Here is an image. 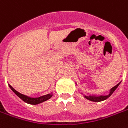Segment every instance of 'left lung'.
I'll return each mask as SVG.
<instances>
[{
    "label": "left lung",
    "mask_w": 128,
    "mask_h": 128,
    "mask_svg": "<svg viewBox=\"0 0 128 128\" xmlns=\"http://www.w3.org/2000/svg\"><path fill=\"white\" fill-rule=\"evenodd\" d=\"M120 82L119 84H118L117 85L115 86L114 87H113L110 90V94L108 95L107 96H84V97L86 98V99L89 100L90 101L92 102H101V101H104V100H105L107 98L113 94V92L115 91L116 88L118 87V86L120 85Z\"/></svg>",
    "instance_id": "left-lung-1"
}]
</instances>
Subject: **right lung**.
<instances>
[{
	"label": "right lung",
	"mask_w": 128,
	"mask_h": 128,
	"mask_svg": "<svg viewBox=\"0 0 128 128\" xmlns=\"http://www.w3.org/2000/svg\"><path fill=\"white\" fill-rule=\"evenodd\" d=\"M9 87L12 90L16 95H17L18 96L21 100H22L23 101L25 102L26 103L29 104H33V105H36V104H40L42 102L44 101H46L48 100V99H50V98L52 96V94H48L47 95L42 96L38 98H30L27 96H25L24 94H22L19 93L18 92H17L16 90H14L12 86H11L10 84H8Z\"/></svg>",
	"instance_id": "right-lung-1"
}]
</instances>
